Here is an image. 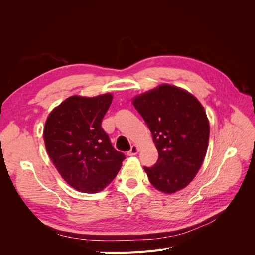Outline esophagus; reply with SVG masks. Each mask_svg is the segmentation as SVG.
Masks as SVG:
<instances>
[{"instance_id":"1","label":"esophagus","mask_w":255,"mask_h":255,"mask_svg":"<svg viewBox=\"0 0 255 255\" xmlns=\"http://www.w3.org/2000/svg\"><path fill=\"white\" fill-rule=\"evenodd\" d=\"M137 153H138V146L133 144L132 146H130V150L128 152V156H134V155H136Z\"/></svg>"}]
</instances>
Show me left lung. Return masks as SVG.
I'll use <instances>...</instances> for the list:
<instances>
[{
    "label": "left lung",
    "mask_w": 255,
    "mask_h": 255,
    "mask_svg": "<svg viewBox=\"0 0 255 255\" xmlns=\"http://www.w3.org/2000/svg\"><path fill=\"white\" fill-rule=\"evenodd\" d=\"M158 151L153 167H143L154 187L173 194L194 180L210 138V123L198 100L172 85H159L133 100Z\"/></svg>",
    "instance_id": "1"
}]
</instances>
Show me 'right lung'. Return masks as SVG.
<instances>
[{
  "label": "right lung",
  "mask_w": 255,
  "mask_h": 255,
  "mask_svg": "<svg viewBox=\"0 0 255 255\" xmlns=\"http://www.w3.org/2000/svg\"><path fill=\"white\" fill-rule=\"evenodd\" d=\"M112 100L111 94L72 96L54 109L45 121L43 138L49 156L63 179L81 192L103 190L126 159L101 127Z\"/></svg>",
  "instance_id": "1"
}]
</instances>
